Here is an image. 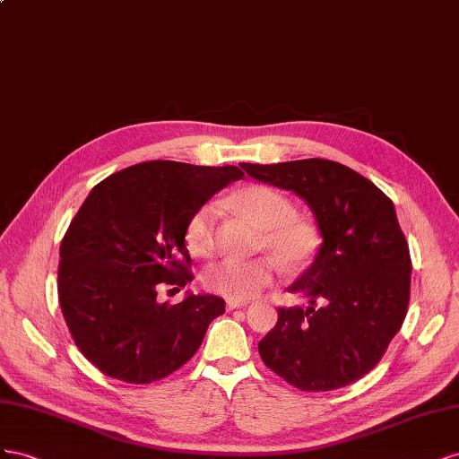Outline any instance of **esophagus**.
Returning <instances> with one entry per match:
<instances>
[{"label": "esophagus", "instance_id": "34e87169", "mask_svg": "<svg viewBox=\"0 0 459 459\" xmlns=\"http://www.w3.org/2000/svg\"><path fill=\"white\" fill-rule=\"evenodd\" d=\"M247 302H242V299H227V309H238V307H246Z\"/></svg>", "mask_w": 459, "mask_h": 459}]
</instances>
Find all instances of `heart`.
Listing matches in <instances>:
<instances>
[{"label": "heart", "mask_w": 459, "mask_h": 459, "mask_svg": "<svg viewBox=\"0 0 459 459\" xmlns=\"http://www.w3.org/2000/svg\"><path fill=\"white\" fill-rule=\"evenodd\" d=\"M229 204L261 229L259 247L277 255L288 269H302L317 255L321 234L313 222L294 213L292 202L277 188L250 185L232 195ZM221 209L209 202L195 209L185 229L190 254L209 257L217 246V222ZM279 274L277 259L271 255L254 259L227 257L212 265L204 282L209 290L229 299H250L267 288Z\"/></svg>", "instance_id": "obj_1"}]
</instances>
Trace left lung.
<instances>
[{"mask_svg":"<svg viewBox=\"0 0 459 459\" xmlns=\"http://www.w3.org/2000/svg\"><path fill=\"white\" fill-rule=\"evenodd\" d=\"M240 167L306 200L323 237L316 261L288 288L309 307H279L257 344L261 359L299 390L358 381L381 361L408 313L411 257L394 204L369 178L319 157Z\"/></svg>","mask_w":459,"mask_h":459,"instance_id":"1","label":"left lung"}]
</instances>
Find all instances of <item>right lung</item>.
I'll list each match as a JSON object with an SVG mask.
<instances>
[{"instance_id": "1", "label": "right lung", "mask_w": 459, "mask_h": 459, "mask_svg": "<svg viewBox=\"0 0 459 459\" xmlns=\"http://www.w3.org/2000/svg\"><path fill=\"white\" fill-rule=\"evenodd\" d=\"M242 177L234 165L148 161L91 188L61 240L57 292L74 344L101 373L148 385L198 351L225 299L188 294L169 306L157 302V290L194 279L186 222Z\"/></svg>"}]
</instances>
